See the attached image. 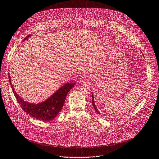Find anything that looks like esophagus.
<instances>
[{"mask_svg":"<svg viewBox=\"0 0 159 159\" xmlns=\"http://www.w3.org/2000/svg\"><path fill=\"white\" fill-rule=\"evenodd\" d=\"M88 79H87V77H82L81 79H80V81L82 82H86L87 80Z\"/></svg>","mask_w":159,"mask_h":159,"instance_id":"esophagus-1","label":"esophagus"}]
</instances>
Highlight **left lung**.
Returning a JSON list of instances; mask_svg holds the SVG:
<instances>
[{
	"instance_id": "1",
	"label": "left lung",
	"mask_w": 159,
	"mask_h": 159,
	"mask_svg": "<svg viewBox=\"0 0 159 159\" xmlns=\"http://www.w3.org/2000/svg\"><path fill=\"white\" fill-rule=\"evenodd\" d=\"M92 101L93 106V107H94L96 112L97 113H99V112H98V109H97V108H96V107L95 104V102H94V97H93V95H92Z\"/></svg>"
}]
</instances>
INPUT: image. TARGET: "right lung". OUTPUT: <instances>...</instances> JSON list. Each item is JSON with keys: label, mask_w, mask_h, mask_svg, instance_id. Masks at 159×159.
<instances>
[{"label": "right lung", "mask_w": 159, "mask_h": 159, "mask_svg": "<svg viewBox=\"0 0 159 159\" xmlns=\"http://www.w3.org/2000/svg\"><path fill=\"white\" fill-rule=\"evenodd\" d=\"M28 37L29 35L27 36L24 40ZM8 78L13 93L22 109L32 117L43 121H50L56 117L62 109L66 97L68 92L75 84V83L71 82L65 84L47 100L36 104H30L29 102L23 101L19 96L16 94V92L11 84V79L9 74Z\"/></svg>", "instance_id": "1"}]
</instances>
